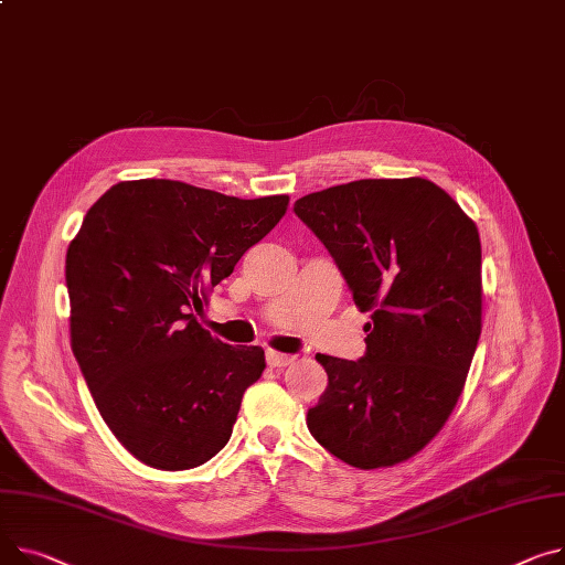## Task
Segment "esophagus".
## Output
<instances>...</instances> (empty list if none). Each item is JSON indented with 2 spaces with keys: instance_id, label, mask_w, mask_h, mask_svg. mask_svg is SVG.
I'll return each instance as SVG.
<instances>
[{
  "instance_id": "obj_1",
  "label": "esophagus",
  "mask_w": 565,
  "mask_h": 565,
  "mask_svg": "<svg viewBox=\"0 0 565 565\" xmlns=\"http://www.w3.org/2000/svg\"><path fill=\"white\" fill-rule=\"evenodd\" d=\"M266 359H268V365L270 367H286L292 363V356L290 354H281V352H275V350H268L266 352Z\"/></svg>"
}]
</instances>
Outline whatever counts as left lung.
I'll return each mask as SVG.
<instances>
[{
  "label": "left lung",
  "mask_w": 565,
  "mask_h": 565,
  "mask_svg": "<svg viewBox=\"0 0 565 565\" xmlns=\"http://www.w3.org/2000/svg\"><path fill=\"white\" fill-rule=\"evenodd\" d=\"M295 215L320 238L370 311L359 361L318 354L329 384L311 436L372 470L413 457L457 406L481 333V243L436 183L361 179L305 195Z\"/></svg>",
  "instance_id": "left-lung-1"
}]
</instances>
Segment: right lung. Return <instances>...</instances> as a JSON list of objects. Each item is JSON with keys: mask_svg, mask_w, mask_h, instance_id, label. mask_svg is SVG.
I'll return each mask as SVG.
<instances>
[{"mask_svg": "<svg viewBox=\"0 0 565 565\" xmlns=\"http://www.w3.org/2000/svg\"><path fill=\"white\" fill-rule=\"evenodd\" d=\"M286 206L288 195L238 200L138 179L88 209L65 256L72 352L104 423L138 461L188 470L227 445L266 356L222 343L198 316Z\"/></svg>", "mask_w": 565, "mask_h": 565, "instance_id": "1", "label": "right lung"}]
</instances>
